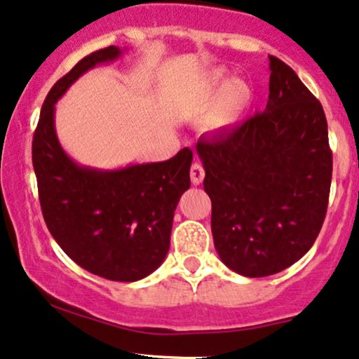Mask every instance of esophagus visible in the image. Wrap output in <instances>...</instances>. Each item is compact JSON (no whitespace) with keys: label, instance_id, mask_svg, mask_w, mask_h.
Returning a JSON list of instances; mask_svg holds the SVG:
<instances>
[{"label":"esophagus","instance_id":"obj_1","mask_svg":"<svg viewBox=\"0 0 359 359\" xmlns=\"http://www.w3.org/2000/svg\"><path fill=\"white\" fill-rule=\"evenodd\" d=\"M189 176H191L193 184H201L203 180H205V170L200 163H193L191 170H189Z\"/></svg>","mask_w":359,"mask_h":359}]
</instances>
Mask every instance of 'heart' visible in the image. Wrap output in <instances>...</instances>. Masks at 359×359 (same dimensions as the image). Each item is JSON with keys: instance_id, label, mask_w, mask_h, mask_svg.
<instances>
[{"instance_id": "1", "label": "heart", "mask_w": 359, "mask_h": 359, "mask_svg": "<svg viewBox=\"0 0 359 359\" xmlns=\"http://www.w3.org/2000/svg\"><path fill=\"white\" fill-rule=\"evenodd\" d=\"M208 91L210 95H219L221 103L218 114H216V125L224 126L231 125L250 108L253 101V90L243 79H233L228 81L224 73H215L208 81Z\"/></svg>"}]
</instances>
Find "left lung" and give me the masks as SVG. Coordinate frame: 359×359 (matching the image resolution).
Masks as SVG:
<instances>
[{"mask_svg": "<svg viewBox=\"0 0 359 359\" xmlns=\"http://www.w3.org/2000/svg\"><path fill=\"white\" fill-rule=\"evenodd\" d=\"M269 69L264 111L196 143L215 248L248 278L280 273L308 253L325 221L333 172L321 103L276 56Z\"/></svg>", "mask_w": 359, "mask_h": 359, "instance_id": "left-lung-1", "label": "left lung"}]
</instances>
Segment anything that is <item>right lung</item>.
Returning a JSON list of instances; mask_svg holds the SVG:
<instances>
[{
    "label": "right lung",
    "mask_w": 359,
    "mask_h": 359,
    "mask_svg": "<svg viewBox=\"0 0 359 359\" xmlns=\"http://www.w3.org/2000/svg\"><path fill=\"white\" fill-rule=\"evenodd\" d=\"M121 55L118 46L91 53L55 83L33 136V168L43 218L61 250L86 271L131 283L166 258L175 210L191 184L193 151L183 148L168 161L96 170L74 163L55 130V104L66 90L88 69Z\"/></svg>",
    "instance_id": "add662e5"
}]
</instances>
